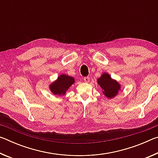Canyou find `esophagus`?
I'll return each mask as SVG.
<instances>
[{"label": "esophagus", "mask_w": 158, "mask_h": 158, "mask_svg": "<svg viewBox=\"0 0 158 158\" xmlns=\"http://www.w3.org/2000/svg\"><path fill=\"white\" fill-rule=\"evenodd\" d=\"M84 81L85 83H89L90 81V77H84Z\"/></svg>", "instance_id": "34e87169"}]
</instances>
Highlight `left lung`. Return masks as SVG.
<instances>
[{
  "mask_svg": "<svg viewBox=\"0 0 158 158\" xmlns=\"http://www.w3.org/2000/svg\"><path fill=\"white\" fill-rule=\"evenodd\" d=\"M98 84L102 89V93L106 98L111 99L116 97L121 89V85L116 79H112L110 74L104 73L98 78Z\"/></svg>",
  "mask_w": 158,
  "mask_h": 158,
  "instance_id": "8db88e82",
  "label": "left lung"
}]
</instances>
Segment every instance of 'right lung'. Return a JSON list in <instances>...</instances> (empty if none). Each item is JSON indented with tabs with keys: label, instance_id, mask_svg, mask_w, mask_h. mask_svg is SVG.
<instances>
[{
	"label": "right lung",
	"instance_id": "add662e5",
	"mask_svg": "<svg viewBox=\"0 0 158 158\" xmlns=\"http://www.w3.org/2000/svg\"><path fill=\"white\" fill-rule=\"evenodd\" d=\"M75 83L74 77L67 75L65 74H61L58 77L55 81H52L49 85L50 91L53 95H64L72 85Z\"/></svg>",
	"mask_w": 158,
	"mask_h": 158
}]
</instances>
